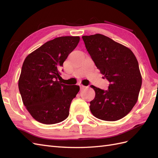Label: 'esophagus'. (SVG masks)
<instances>
[{"mask_svg":"<svg viewBox=\"0 0 158 158\" xmlns=\"http://www.w3.org/2000/svg\"><path fill=\"white\" fill-rule=\"evenodd\" d=\"M85 87V86H84V85H80V89H83Z\"/></svg>","mask_w":158,"mask_h":158,"instance_id":"34e87169","label":"esophagus"}]
</instances>
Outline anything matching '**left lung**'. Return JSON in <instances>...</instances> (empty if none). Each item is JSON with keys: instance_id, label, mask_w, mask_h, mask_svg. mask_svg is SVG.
Wrapping results in <instances>:
<instances>
[{"instance_id": "obj_1", "label": "left lung", "mask_w": 158, "mask_h": 158, "mask_svg": "<svg viewBox=\"0 0 158 158\" xmlns=\"http://www.w3.org/2000/svg\"><path fill=\"white\" fill-rule=\"evenodd\" d=\"M82 39L103 78L110 82L106 91L91 86L95 96L90 102V111L101 120H119L138 101L142 85L138 60L130 49L106 35L97 33L82 36Z\"/></svg>"}]
</instances>
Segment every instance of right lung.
Instances as JSON below:
<instances>
[{
	"instance_id": "add662e5",
	"label": "right lung",
	"mask_w": 158,
	"mask_h": 158,
	"mask_svg": "<svg viewBox=\"0 0 158 158\" xmlns=\"http://www.w3.org/2000/svg\"><path fill=\"white\" fill-rule=\"evenodd\" d=\"M80 41L79 36H63L46 42L25 59L18 80L23 105L32 117L45 125L69 117L78 85L61 84L59 69Z\"/></svg>"
}]
</instances>
